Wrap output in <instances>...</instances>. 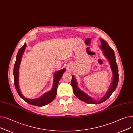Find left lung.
Segmentation results:
<instances>
[{"label": "left lung", "instance_id": "obj_1", "mask_svg": "<svg viewBox=\"0 0 133 133\" xmlns=\"http://www.w3.org/2000/svg\"><path fill=\"white\" fill-rule=\"evenodd\" d=\"M100 41L101 43L100 48L103 50L105 56L108 59L113 74V82L111 84L110 88L109 89L107 93V94L103 98H101L100 100L98 101L93 100L87 94H85V93H84L83 91H81L78 88L77 82L75 79V77H74V76H72L71 86L72 87L74 94L80 100L90 104H98L104 102L105 101H106L107 99H108L110 97L113 92L115 90L119 82L118 68L116 62L114 52L105 41L101 39V40H100Z\"/></svg>", "mask_w": 133, "mask_h": 133}]
</instances>
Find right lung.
<instances>
[{
	"mask_svg": "<svg viewBox=\"0 0 133 133\" xmlns=\"http://www.w3.org/2000/svg\"><path fill=\"white\" fill-rule=\"evenodd\" d=\"M26 44L25 43L22 47L19 50L18 52L17 55L16 61H15V63L14 64V70H13V75H14V83L15 85V88L16 89V90L20 96V97L24 100L27 103L36 106L42 107L43 106H45L51 103V101L56 97L57 95V87L58 85L59 81L61 77L63 75V73L65 72V69H63L60 71H58L56 72L54 75V84L53 87L51 91L49 92L46 93L43 96H42L41 97L35 99H30L25 98L23 96V95L21 94L20 92V91L19 90V85H18V71H19V68L20 64V62L21 61L22 56L24 52V51L25 50V48L26 47Z\"/></svg>",
	"mask_w": 133,
	"mask_h": 133,
	"instance_id": "obj_1",
	"label": "right lung"
}]
</instances>
